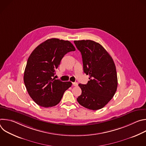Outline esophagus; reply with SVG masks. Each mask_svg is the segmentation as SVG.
<instances>
[{
    "instance_id": "34e87169",
    "label": "esophagus",
    "mask_w": 146,
    "mask_h": 146,
    "mask_svg": "<svg viewBox=\"0 0 146 146\" xmlns=\"http://www.w3.org/2000/svg\"><path fill=\"white\" fill-rule=\"evenodd\" d=\"M73 86H74V87H77L78 86V83L76 82H73Z\"/></svg>"
}]
</instances>
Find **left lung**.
Segmentation results:
<instances>
[{
  "label": "left lung",
  "mask_w": 146,
  "mask_h": 146,
  "mask_svg": "<svg viewBox=\"0 0 146 146\" xmlns=\"http://www.w3.org/2000/svg\"><path fill=\"white\" fill-rule=\"evenodd\" d=\"M74 43L81 52L84 72L90 76L87 84H78L82 92L77 102L90 110L100 109L117 91L118 81L114 62L103 46L94 41L76 40Z\"/></svg>",
  "instance_id": "left-lung-1"
}]
</instances>
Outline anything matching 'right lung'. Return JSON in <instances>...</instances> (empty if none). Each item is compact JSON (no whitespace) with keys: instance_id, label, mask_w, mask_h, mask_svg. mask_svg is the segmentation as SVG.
Listing matches in <instances>:
<instances>
[{"instance_id":"add662e5","label":"right lung","mask_w":146,"mask_h":146,"mask_svg":"<svg viewBox=\"0 0 146 146\" xmlns=\"http://www.w3.org/2000/svg\"><path fill=\"white\" fill-rule=\"evenodd\" d=\"M76 49L68 40L48 39L38 45L30 55L26 65L24 81L27 91L38 105L54 106L60 102L70 81L55 79V71L65 54Z\"/></svg>"}]
</instances>
